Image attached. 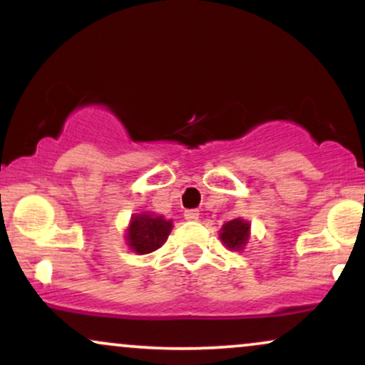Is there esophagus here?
<instances>
[{
	"instance_id": "obj_1",
	"label": "esophagus",
	"mask_w": 365,
	"mask_h": 365,
	"mask_svg": "<svg viewBox=\"0 0 365 365\" xmlns=\"http://www.w3.org/2000/svg\"><path fill=\"white\" fill-rule=\"evenodd\" d=\"M183 216H185V220L188 221H197L199 220V211H197V209H187V211L183 212Z\"/></svg>"
}]
</instances>
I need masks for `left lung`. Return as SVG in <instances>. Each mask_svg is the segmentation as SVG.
Wrapping results in <instances>:
<instances>
[{"mask_svg":"<svg viewBox=\"0 0 365 365\" xmlns=\"http://www.w3.org/2000/svg\"><path fill=\"white\" fill-rule=\"evenodd\" d=\"M249 230L250 225L244 220H232L223 225L221 228V240L223 244L232 250H240L242 247L249 240Z\"/></svg>","mask_w":365,"mask_h":365,"instance_id":"1","label":"left lung"}]
</instances>
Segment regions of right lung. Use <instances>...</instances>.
I'll return each instance as SVG.
<instances>
[{
  "instance_id": "add662e5",
  "label": "right lung",
  "mask_w": 365,
  "mask_h": 365,
  "mask_svg": "<svg viewBox=\"0 0 365 365\" xmlns=\"http://www.w3.org/2000/svg\"><path fill=\"white\" fill-rule=\"evenodd\" d=\"M171 232V221L163 216L139 215L132 217L127 240L130 249L137 254H149L158 250L166 242Z\"/></svg>"
}]
</instances>
